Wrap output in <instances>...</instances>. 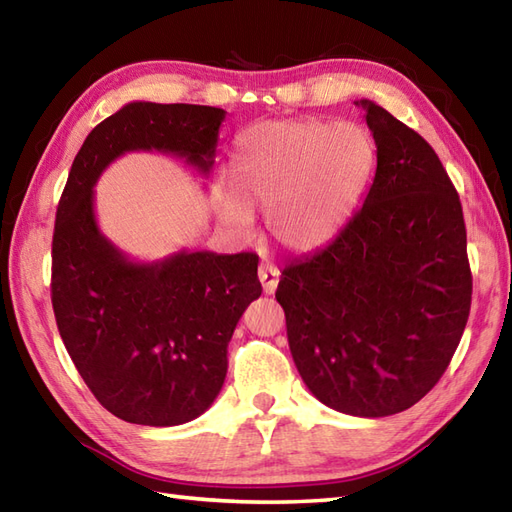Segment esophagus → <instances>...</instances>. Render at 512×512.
Returning <instances> with one entry per match:
<instances>
[{"label": "esophagus", "mask_w": 512, "mask_h": 512, "mask_svg": "<svg viewBox=\"0 0 512 512\" xmlns=\"http://www.w3.org/2000/svg\"><path fill=\"white\" fill-rule=\"evenodd\" d=\"M259 281H261V288H264L266 294H275L277 292V285H279V270L272 266V264H261L259 270Z\"/></svg>", "instance_id": "obj_1"}]
</instances>
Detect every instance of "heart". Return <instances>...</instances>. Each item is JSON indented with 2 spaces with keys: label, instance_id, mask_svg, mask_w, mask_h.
<instances>
[{
  "label": "heart",
  "instance_id": "b5f03b06",
  "mask_svg": "<svg viewBox=\"0 0 512 512\" xmlns=\"http://www.w3.org/2000/svg\"><path fill=\"white\" fill-rule=\"evenodd\" d=\"M377 150L355 124L285 120L248 128L237 141L233 185L218 181L213 205L237 233L266 211L275 242L292 253H312L342 231L371 181Z\"/></svg>",
  "mask_w": 512,
  "mask_h": 512
}]
</instances>
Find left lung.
Here are the masks:
<instances>
[{
    "label": "left lung",
    "instance_id": "1",
    "mask_svg": "<svg viewBox=\"0 0 512 512\" xmlns=\"http://www.w3.org/2000/svg\"><path fill=\"white\" fill-rule=\"evenodd\" d=\"M377 170L362 209L281 272L292 360L327 408L377 419L412 408L454 358L471 310L467 229L427 141L371 100Z\"/></svg>",
    "mask_w": 512,
    "mask_h": 512
}]
</instances>
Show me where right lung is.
<instances>
[{"instance_id": "right-lung-1", "label": "right lung", "mask_w": 512, "mask_h": 512, "mask_svg": "<svg viewBox=\"0 0 512 512\" xmlns=\"http://www.w3.org/2000/svg\"><path fill=\"white\" fill-rule=\"evenodd\" d=\"M227 111L130 102L78 150L56 209L52 305L80 377L117 419L170 427L220 395L237 320L261 296L255 253L178 251L135 261L95 220L100 174L126 152L157 150L209 174Z\"/></svg>"}]
</instances>
